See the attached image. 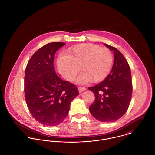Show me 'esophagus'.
Listing matches in <instances>:
<instances>
[{
  "instance_id": "1",
  "label": "esophagus",
  "mask_w": 155,
  "mask_h": 155,
  "mask_svg": "<svg viewBox=\"0 0 155 155\" xmlns=\"http://www.w3.org/2000/svg\"><path fill=\"white\" fill-rule=\"evenodd\" d=\"M86 90V88L84 87H82V86H79L78 87V91L79 92H82L83 91H84Z\"/></svg>"
}]
</instances>
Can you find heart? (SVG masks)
Listing matches in <instances>:
<instances>
[{"label": "heart", "instance_id": "1", "mask_svg": "<svg viewBox=\"0 0 155 155\" xmlns=\"http://www.w3.org/2000/svg\"><path fill=\"white\" fill-rule=\"evenodd\" d=\"M66 55L58 57V69L63 78L71 81L80 68L82 72L76 79V82L79 84L104 81L109 74L113 65L111 51L93 44L76 45L68 50Z\"/></svg>", "mask_w": 155, "mask_h": 155}]
</instances>
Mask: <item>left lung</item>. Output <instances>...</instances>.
Segmentation results:
<instances>
[{
	"label": "left lung",
	"instance_id": "obj_1",
	"mask_svg": "<svg viewBox=\"0 0 155 155\" xmlns=\"http://www.w3.org/2000/svg\"><path fill=\"white\" fill-rule=\"evenodd\" d=\"M104 45L113 51V68L104 81L88 88L95 97L89 111L99 121L109 123L118 120L127 111L133 87L130 68L125 57L116 48Z\"/></svg>",
	"mask_w": 155,
	"mask_h": 155
}]
</instances>
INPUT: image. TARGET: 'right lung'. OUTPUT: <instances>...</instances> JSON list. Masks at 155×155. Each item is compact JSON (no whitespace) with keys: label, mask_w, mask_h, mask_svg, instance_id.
<instances>
[{"label":"right lung","mask_w":155,"mask_h":155,"mask_svg":"<svg viewBox=\"0 0 155 155\" xmlns=\"http://www.w3.org/2000/svg\"><path fill=\"white\" fill-rule=\"evenodd\" d=\"M64 42L48 43L28 61L25 72L24 91L29 111L46 126L61 123L68 115L71 102L78 95V87L59 78L54 68V57Z\"/></svg>","instance_id":"add662e5"}]
</instances>
